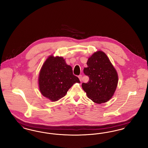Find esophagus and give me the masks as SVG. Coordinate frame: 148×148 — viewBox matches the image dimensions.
I'll return each mask as SVG.
<instances>
[{
  "instance_id": "obj_1",
  "label": "esophagus",
  "mask_w": 148,
  "mask_h": 148,
  "mask_svg": "<svg viewBox=\"0 0 148 148\" xmlns=\"http://www.w3.org/2000/svg\"><path fill=\"white\" fill-rule=\"evenodd\" d=\"M78 77H79V79L80 81V82H82V75H79V76H78Z\"/></svg>"
}]
</instances>
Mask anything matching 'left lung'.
<instances>
[{
    "label": "left lung",
    "mask_w": 148,
    "mask_h": 148,
    "mask_svg": "<svg viewBox=\"0 0 148 148\" xmlns=\"http://www.w3.org/2000/svg\"><path fill=\"white\" fill-rule=\"evenodd\" d=\"M84 73L89 77L82 88L88 97L97 104L104 103L112 98L118 82L117 72L109 59L102 51L89 58Z\"/></svg>",
    "instance_id": "1"
}]
</instances>
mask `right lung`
Wrapping results in <instances>:
<instances>
[{
    "instance_id": "right-lung-1",
    "label": "right lung",
    "mask_w": 148,
    "mask_h": 148,
    "mask_svg": "<svg viewBox=\"0 0 148 148\" xmlns=\"http://www.w3.org/2000/svg\"><path fill=\"white\" fill-rule=\"evenodd\" d=\"M39 90L44 97L52 101L64 97L75 83H80L72 68L63 57L50 56L43 64L39 75Z\"/></svg>"
}]
</instances>
